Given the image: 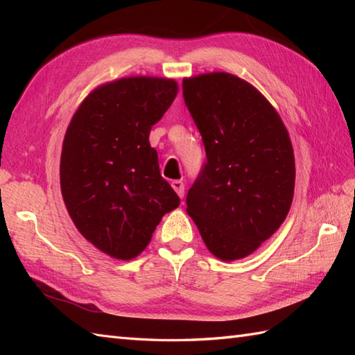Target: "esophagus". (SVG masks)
<instances>
[{
    "mask_svg": "<svg viewBox=\"0 0 355 355\" xmlns=\"http://www.w3.org/2000/svg\"><path fill=\"white\" fill-rule=\"evenodd\" d=\"M171 186L173 187V191L178 193L180 198L184 197V183L182 182V180H173V182L171 183Z\"/></svg>",
    "mask_w": 355,
    "mask_h": 355,
    "instance_id": "34e87169",
    "label": "esophagus"
}]
</instances>
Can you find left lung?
I'll use <instances>...</instances> for the list:
<instances>
[{
	"instance_id": "obj_1",
	"label": "left lung",
	"mask_w": 355,
	"mask_h": 355,
	"mask_svg": "<svg viewBox=\"0 0 355 355\" xmlns=\"http://www.w3.org/2000/svg\"><path fill=\"white\" fill-rule=\"evenodd\" d=\"M183 97L207 158L187 192V214L216 258H245L290 210L296 171L288 132L266 97L233 74L184 79Z\"/></svg>"
}]
</instances>
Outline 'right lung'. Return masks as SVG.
I'll return each instance as SVG.
<instances>
[{"instance_id":"right-lung-1","label":"right lung","mask_w":355,"mask_h":355,"mask_svg":"<svg viewBox=\"0 0 355 355\" xmlns=\"http://www.w3.org/2000/svg\"><path fill=\"white\" fill-rule=\"evenodd\" d=\"M177 82L123 78L96 88L74 112L61 154V191L82 236L117 259L145 250L180 205L158 168L149 132L172 105Z\"/></svg>"}]
</instances>
